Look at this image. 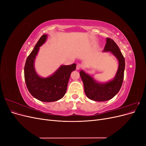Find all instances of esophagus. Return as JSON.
Instances as JSON below:
<instances>
[{"label": "esophagus", "instance_id": "obj_1", "mask_svg": "<svg viewBox=\"0 0 146 146\" xmlns=\"http://www.w3.org/2000/svg\"><path fill=\"white\" fill-rule=\"evenodd\" d=\"M82 67H83L82 64H77V66H76V69H77V70H79V69H82Z\"/></svg>", "mask_w": 146, "mask_h": 146}]
</instances>
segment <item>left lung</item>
I'll return each instance as SVG.
<instances>
[{
	"mask_svg": "<svg viewBox=\"0 0 146 146\" xmlns=\"http://www.w3.org/2000/svg\"><path fill=\"white\" fill-rule=\"evenodd\" d=\"M104 51H110L119 61V67L115 77L106 83H99L89 75L81 70L80 75L86 96L92 100L102 102L111 99L120 90L124 76L125 59L119 47L112 39L107 38Z\"/></svg>",
	"mask_w": 146,
	"mask_h": 146,
	"instance_id": "left-lung-1",
	"label": "left lung"
}]
</instances>
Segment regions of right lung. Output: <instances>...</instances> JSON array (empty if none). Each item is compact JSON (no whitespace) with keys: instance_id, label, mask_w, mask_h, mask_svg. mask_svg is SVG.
<instances>
[{"instance_id":"add662e5","label":"right lung","mask_w":146,"mask_h":146,"mask_svg":"<svg viewBox=\"0 0 146 146\" xmlns=\"http://www.w3.org/2000/svg\"><path fill=\"white\" fill-rule=\"evenodd\" d=\"M46 35L39 38L33 50L28 56L24 66V78L30 93L35 98L46 102L58 100L66 94L70 74L76 69V64L62 65L52 76L41 78L34 68V61L39 47L45 42Z\"/></svg>"}]
</instances>
